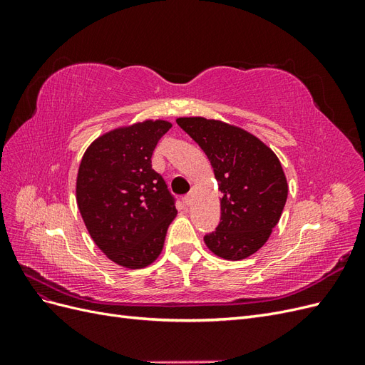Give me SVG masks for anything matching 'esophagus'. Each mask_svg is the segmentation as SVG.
Wrapping results in <instances>:
<instances>
[{
    "mask_svg": "<svg viewBox=\"0 0 365 365\" xmlns=\"http://www.w3.org/2000/svg\"><path fill=\"white\" fill-rule=\"evenodd\" d=\"M193 201H195V192H192V193H189V195H185V196H184V202H185L187 205H192V204H193Z\"/></svg>",
    "mask_w": 365,
    "mask_h": 365,
    "instance_id": "esophagus-1",
    "label": "esophagus"
}]
</instances>
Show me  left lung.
I'll return each instance as SVG.
<instances>
[{"mask_svg":"<svg viewBox=\"0 0 365 365\" xmlns=\"http://www.w3.org/2000/svg\"><path fill=\"white\" fill-rule=\"evenodd\" d=\"M176 123L205 152L222 193L220 222L205 245L225 260L250 257L267 244L288 197L280 160L256 135L220 120L180 117Z\"/></svg>","mask_w":365,"mask_h":365,"instance_id":"1","label":"left lung"}]
</instances>
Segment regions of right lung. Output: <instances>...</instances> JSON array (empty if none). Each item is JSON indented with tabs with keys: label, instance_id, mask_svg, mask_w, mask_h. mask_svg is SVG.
<instances>
[{
	"label": "right lung",
	"instance_id": "obj_1",
	"mask_svg": "<svg viewBox=\"0 0 365 365\" xmlns=\"http://www.w3.org/2000/svg\"><path fill=\"white\" fill-rule=\"evenodd\" d=\"M170 128L165 120L121 126L96 138L82 157L77 207L94 244L120 267L155 262L176 216L173 196L150 160Z\"/></svg>",
	"mask_w": 365,
	"mask_h": 365
}]
</instances>
